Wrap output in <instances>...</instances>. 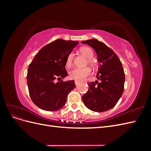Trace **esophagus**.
<instances>
[{
	"label": "esophagus",
	"mask_w": 151,
	"mask_h": 151,
	"mask_svg": "<svg viewBox=\"0 0 151 151\" xmlns=\"http://www.w3.org/2000/svg\"><path fill=\"white\" fill-rule=\"evenodd\" d=\"M79 84H80V81H75V84H76V86H78Z\"/></svg>",
	"instance_id": "obj_1"
}]
</instances>
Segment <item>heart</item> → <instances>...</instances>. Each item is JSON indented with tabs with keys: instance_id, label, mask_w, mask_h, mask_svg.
Wrapping results in <instances>:
<instances>
[{
	"instance_id": "b5f03b06",
	"label": "heart",
	"mask_w": 151,
	"mask_h": 151,
	"mask_svg": "<svg viewBox=\"0 0 151 151\" xmlns=\"http://www.w3.org/2000/svg\"><path fill=\"white\" fill-rule=\"evenodd\" d=\"M80 52L87 58L86 63L91 67H94V62L93 60L94 52L93 50L88 47H83L80 48ZM74 58V53L70 52L67 55L65 59V65L67 67L72 66ZM91 73V70L89 67L75 68L69 72V77L71 79L76 81H83Z\"/></svg>"
}]
</instances>
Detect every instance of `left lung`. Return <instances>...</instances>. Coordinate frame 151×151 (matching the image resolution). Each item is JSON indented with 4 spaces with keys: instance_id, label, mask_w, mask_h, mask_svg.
<instances>
[{
    "instance_id": "1",
    "label": "left lung",
    "mask_w": 151,
    "mask_h": 151,
    "mask_svg": "<svg viewBox=\"0 0 151 151\" xmlns=\"http://www.w3.org/2000/svg\"><path fill=\"white\" fill-rule=\"evenodd\" d=\"M82 43L93 47L96 52L100 63L96 77L101 81L88 83L89 89L83 95V103L93 111H108L116 104L124 90L125 77L122 62L110 48L96 39Z\"/></svg>"
}]
</instances>
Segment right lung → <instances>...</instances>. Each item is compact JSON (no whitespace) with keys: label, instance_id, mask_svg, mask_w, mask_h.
<instances>
[{"label":"right lung","instance_id":"right-lung-1","mask_svg":"<svg viewBox=\"0 0 151 151\" xmlns=\"http://www.w3.org/2000/svg\"><path fill=\"white\" fill-rule=\"evenodd\" d=\"M78 42L58 39L45 45L36 53L28 69L27 84L30 98L36 106L46 111L63 107L70 91L76 88L74 81L57 82L68 74L65 59Z\"/></svg>","mask_w":151,"mask_h":151}]
</instances>
